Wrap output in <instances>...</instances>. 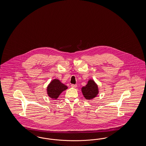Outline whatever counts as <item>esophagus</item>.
Segmentation results:
<instances>
[{
  "mask_svg": "<svg viewBox=\"0 0 146 146\" xmlns=\"http://www.w3.org/2000/svg\"><path fill=\"white\" fill-rule=\"evenodd\" d=\"M71 87H72V88H75L77 87V85H76V84H71Z\"/></svg>",
  "mask_w": 146,
  "mask_h": 146,
  "instance_id": "34e87169",
  "label": "esophagus"
}]
</instances>
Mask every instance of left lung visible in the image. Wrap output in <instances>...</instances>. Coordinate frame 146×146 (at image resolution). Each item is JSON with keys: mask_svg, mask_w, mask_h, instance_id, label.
Instances as JSON below:
<instances>
[{"mask_svg": "<svg viewBox=\"0 0 146 146\" xmlns=\"http://www.w3.org/2000/svg\"><path fill=\"white\" fill-rule=\"evenodd\" d=\"M81 92L86 100H91L97 96L99 93V89L95 81L89 79L87 84L81 88Z\"/></svg>", "mask_w": 146, "mask_h": 146, "instance_id": "obj_1", "label": "left lung"}]
</instances>
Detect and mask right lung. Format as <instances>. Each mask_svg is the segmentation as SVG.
<instances>
[{
	"label": "right lung",
	"instance_id": "obj_1",
	"mask_svg": "<svg viewBox=\"0 0 146 146\" xmlns=\"http://www.w3.org/2000/svg\"><path fill=\"white\" fill-rule=\"evenodd\" d=\"M67 88L68 87L63 84L59 80L54 79L50 82L47 87V94L49 97L56 100L60 94Z\"/></svg>",
	"mask_w": 146,
	"mask_h": 146
}]
</instances>
